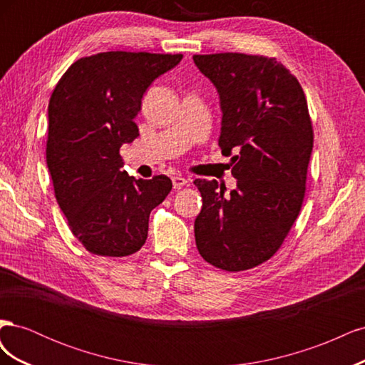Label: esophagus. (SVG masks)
Masks as SVG:
<instances>
[{
    "label": "esophagus",
    "instance_id": "1",
    "mask_svg": "<svg viewBox=\"0 0 365 365\" xmlns=\"http://www.w3.org/2000/svg\"><path fill=\"white\" fill-rule=\"evenodd\" d=\"M187 181L185 178H182V176H172V184H173V189H181V187H184V185H187Z\"/></svg>",
    "mask_w": 365,
    "mask_h": 365
}]
</instances>
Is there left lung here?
Instances as JSON below:
<instances>
[{
  "label": "left lung",
  "mask_w": 365,
  "mask_h": 365,
  "mask_svg": "<svg viewBox=\"0 0 365 365\" xmlns=\"http://www.w3.org/2000/svg\"><path fill=\"white\" fill-rule=\"evenodd\" d=\"M220 98L219 146L231 155L236 190L195 180L202 196L195 219L197 251L224 271H245L282 247L306 193L312 120L297 77L275 58L244 53L195 54Z\"/></svg>",
  "instance_id": "obj_1"
}]
</instances>
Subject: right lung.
<instances>
[{
    "instance_id": "1",
    "label": "right lung",
    "mask_w": 365,
    "mask_h": 365,
    "mask_svg": "<svg viewBox=\"0 0 365 365\" xmlns=\"http://www.w3.org/2000/svg\"><path fill=\"white\" fill-rule=\"evenodd\" d=\"M182 54L105 51L63 73L48 103L47 165L71 233L96 256L125 257L148 239L149 215L170 178L129 176L120 148L140 134L134 121L149 85Z\"/></svg>"
}]
</instances>
